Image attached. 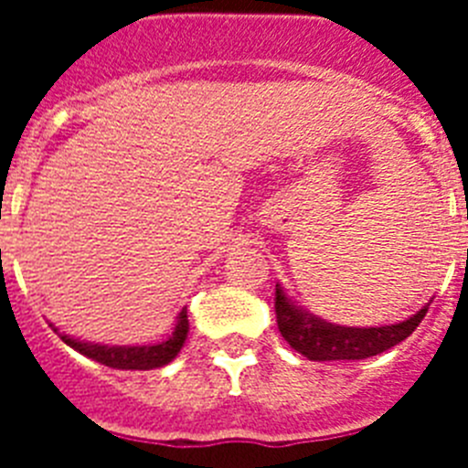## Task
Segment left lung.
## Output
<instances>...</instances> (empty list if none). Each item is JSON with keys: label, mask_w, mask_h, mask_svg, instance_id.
Segmentation results:
<instances>
[{"label": "left lung", "mask_w": 468, "mask_h": 468, "mask_svg": "<svg viewBox=\"0 0 468 468\" xmlns=\"http://www.w3.org/2000/svg\"><path fill=\"white\" fill-rule=\"evenodd\" d=\"M274 309L281 337L309 361H361V358L378 356L403 342L405 337H410L421 324V318L427 316L429 304L400 324L379 325V328H346V325L328 324L324 318L300 309L276 283Z\"/></svg>", "instance_id": "1"}]
</instances>
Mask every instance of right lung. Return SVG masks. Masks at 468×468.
I'll list each match as a JSON object with an SVG mask.
<instances>
[{
    "mask_svg": "<svg viewBox=\"0 0 468 468\" xmlns=\"http://www.w3.org/2000/svg\"><path fill=\"white\" fill-rule=\"evenodd\" d=\"M189 333L187 309L180 312L177 324L173 335L168 340L159 342V345H143V346H110V345H93V342L74 340L69 335H60V340L74 351H80L84 356L93 358V361L102 363L107 367H117V370H152V367H161L171 363L173 358L180 354L185 340Z\"/></svg>",
    "mask_w": 468,
    "mask_h": 468,
    "instance_id": "right-lung-1",
    "label": "right lung"
}]
</instances>
